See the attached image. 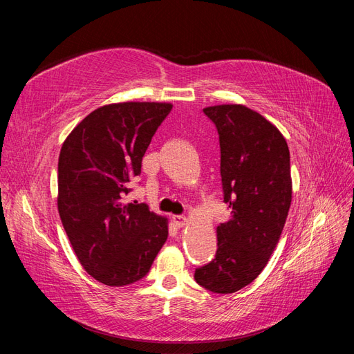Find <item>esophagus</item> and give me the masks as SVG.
I'll list each match as a JSON object with an SVG mask.
<instances>
[{
	"label": "esophagus",
	"instance_id": "1",
	"mask_svg": "<svg viewBox=\"0 0 354 354\" xmlns=\"http://www.w3.org/2000/svg\"><path fill=\"white\" fill-rule=\"evenodd\" d=\"M173 220H174L177 227H185L186 224H187V218L185 216H174Z\"/></svg>",
	"mask_w": 354,
	"mask_h": 354
}]
</instances>
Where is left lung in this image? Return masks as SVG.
I'll use <instances>...</instances> for the list:
<instances>
[{
  "mask_svg": "<svg viewBox=\"0 0 354 354\" xmlns=\"http://www.w3.org/2000/svg\"><path fill=\"white\" fill-rule=\"evenodd\" d=\"M220 136L221 183L230 218L217 226L216 259L195 281L216 294L250 285L269 263L292 201L289 149L277 127L243 104L203 109Z\"/></svg>",
  "mask_w": 354,
  "mask_h": 354,
  "instance_id": "8db88e82",
  "label": "left lung"
}]
</instances>
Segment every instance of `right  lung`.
Returning a JSON list of instances; mask_svg holds the SVG:
<instances>
[{"label":"right lung","instance_id":"add662e5","mask_svg":"<svg viewBox=\"0 0 354 354\" xmlns=\"http://www.w3.org/2000/svg\"><path fill=\"white\" fill-rule=\"evenodd\" d=\"M173 109L162 102H122L93 111L63 142L57 209L84 270L108 286L140 281L168 238V218L127 203L130 178L158 127Z\"/></svg>","mask_w":354,"mask_h":354}]
</instances>
